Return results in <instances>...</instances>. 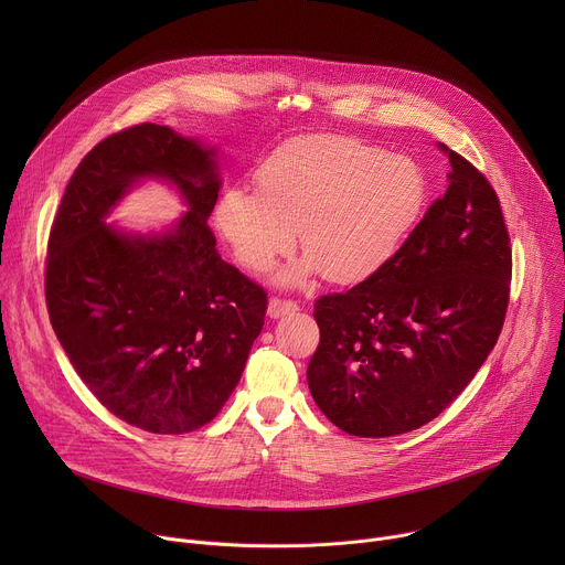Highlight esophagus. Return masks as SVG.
<instances>
[{"instance_id":"obj_1","label":"esophagus","mask_w":565,"mask_h":565,"mask_svg":"<svg viewBox=\"0 0 565 565\" xmlns=\"http://www.w3.org/2000/svg\"><path fill=\"white\" fill-rule=\"evenodd\" d=\"M295 310H299V303L292 299H284V297H270L268 301V315L270 317H284V315H292Z\"/></svg>"}]
</instances>
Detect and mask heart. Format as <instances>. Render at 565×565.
<instances>
[{
  "label": "heart",
  "instance_id": "heart-1",
  "mask_svg": "<svg viewBox=\"0 0 565 565\" xmlns=\"http://www.w3.org/2000/svg\"><path fill=\"white\" fill-rule=\"evenodd\" d=\"M257 192L230 188L216 223L241 266L266 273L295 248L306 257L281 281L321 273L333 284L377 275L420 223L431 183L416 158L349 136H301L257 170Z\"/></svg>",
  "mask_w": 565,
  "mask_h": 565
}]
</instances>
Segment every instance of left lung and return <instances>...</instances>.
I'll return each mask as SVG.
<instances>
[{
	"label": "left lung",
	"instance_id": "obj_1",
	"mask_svg": "<svg viewBox=\"0 0 565 565\" xmlns=\"http://www.w3.org/2000/svg\"><path fill=\"white\" fill-rule=\"evenodd\" d=\"M449 188L373 277L315 301L308 386L335 427L360 438L440 416L492 353L510 301L512 248L501 201L467 158Z\"/></svg>",
	"mask_w": 565,
	"mask_h": 565
}]
</instances>
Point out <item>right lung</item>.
I'll return each mask as SVG.
<instances>
[{"label": "right lung", "instance_id": "add662e5", "mask_svg": "<svg viewBox=\"0 0 565 565\" xmlns=\"http://www.w3.org/2000/svg\"><path fill=\"white\" fill-rule=\"evenodd\" d=\"M214 151L140 122L100 140L73 172L46 246L51 327L75 373L116 418L151 434L207 425L244 373L268 292L216 253ZM142 175L177 182L191 210L168 235L104 223Z\"/></svg>", "mask_w": 565, "mask_h": 565}]
</instances>
